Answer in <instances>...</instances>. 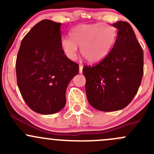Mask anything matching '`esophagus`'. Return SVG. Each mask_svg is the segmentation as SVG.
<instances>
[{"label":"esophagus","instance_id":"34e87169","mask_svg":"<svg viewBox=\"0 0 154 154\" xmlns=\"http://www.w3.org/2000/svg\"><path fill=\"white\" fill-rule=\"evenodd\" d=\"M83 65H80V66H79V68H80V69H79V72H80V74H82V73H83Z\"/></svg>","mask_w":154,"mask_h":154}]
</instances>
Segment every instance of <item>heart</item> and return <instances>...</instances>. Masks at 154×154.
Here are the masks:
<instances>
[{"label":"heart","mask_w":154,"mask_h":154,"mask_svg":"<svg viewBox=\"0 0 154 154\" xmlns=\"http://www.w3.org/2000/svg\"><path fill=\"white\" fill-rule=\"evenodd\" d=\"M117 35V29L109 24H80L70 31V38L62 39L61 48L66 57L74 60L77 55V46H80V53L87 61L98 63L112 51Z\"/></svg>","instance_id":"heart-1"}]
</instances>
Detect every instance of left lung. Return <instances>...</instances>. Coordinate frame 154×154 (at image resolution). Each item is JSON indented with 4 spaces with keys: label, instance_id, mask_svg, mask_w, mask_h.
<instances>
[{
    "label": "left lung",
    "instance_id": "left-lung-1",
    "mask_svg": "<svg viewBox=\"0 0 154 154\" xmlns=\"http://www.w3.org/2000/svg\"><path fill=\"white\" fill-rule=\"evenodd\" d=\"M118 29L114 47L94 66H84L87 99L100 111L120 110L131 102L143 76L144 54L133 28L127 21L112 24Z\"/></svg>",
    "mask_w": 154,
    "mask_h": 154
}]
</instances>
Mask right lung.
Returning <instances> with one entry per match:
<instances>
[{
	"mask_svg": "<svg viewBox=\"0 0 154 154\" xmlns=\"http://www.w3.org/2000/svg\"><path fill=\"white\" fill-rule=\"evenodd\" d=\"M61 23L45 19L24 37L16 60L17 84L29 108L43 115L60 111L79 66L61 48Z\"/></svg>",
	"mask_w": 154,
	"mask_h": 154,
	"instance_id": "right-lung-1",
	"label": "right lung"
}]
</instances>
